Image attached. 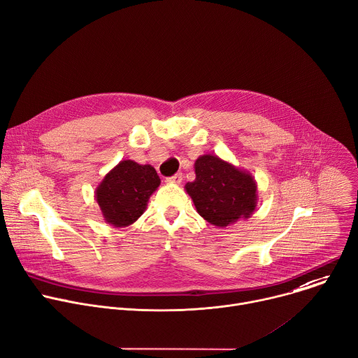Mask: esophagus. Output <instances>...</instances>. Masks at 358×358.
Returning <instances> with one entry per match:
<instances>
[{
    "instance_id": "esophagus-1",
    "label": "esophagus",
    "mask_w": 358,
    "mask_h": 358,
    "mask_svg": "<svg viewBox=\"0 0 358 358\" xmlns=\"http://www.w3.org/2000/svg\"><path fill=\"white\" fill-rule=\"evenodd\" d=\"M167 181H169V182H173V184H180V182L182 181V174H181V173H177V174H174L173 177L167 178Z\"/></svg>"
}]
</instances>
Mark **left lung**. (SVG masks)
I'll list each match as a JSON object with an SVG mask.
<instances>
[{
  "instance_id": "8db88e82",
  "label": "left lung",
  "mask_w": 358,
  "mask_h": 358,
  "mask_svg": "<svg viewBox=\"0 0 358 358\" xmlns=\"http://www.w3.org/2000/svg\"><path fill=\"white\" fill-rule=\"evenodd\" d=\"M194 170L196 180L185 184V191L206 221L224 229L252 215L257 182L247 170L213 154L200 155Z\"/></svg>"
}]
</instances>
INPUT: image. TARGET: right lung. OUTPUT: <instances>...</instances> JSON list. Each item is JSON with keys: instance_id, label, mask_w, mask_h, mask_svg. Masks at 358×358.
<instances>
[{"instance_id": "1", "label": "right lung", "mask_w": 358, "mask_h": 358, "mask_svg": "<svg viewBox=\"0 0 358 358\" xmlns=\"http://www.w3.org/2000/svg\"><path fill=\"white\" fill-rule=\"evenodd\" d=\"M159 177L150 164L122 159L95 188L104 221L117 229L134 224L147 210L152 192L159 187Z\"/></svg>"}]
</instances>
